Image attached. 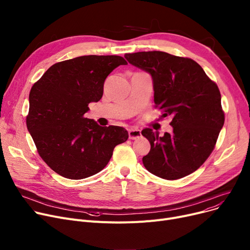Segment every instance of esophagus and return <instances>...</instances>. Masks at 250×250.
<instances>
[{"mask_svg":"<svg viewBox=\"0 0 250 250\" xmlns=\"http://www.w3.org/2000/svg\"><path fill=\"white\" fill-rule=\"evenodd\" d=\"M142 134H141V130L137 129V128H129L128 129V138L130 140H137L139 138H141Z\"/></svg>","mask_w":250,"mask_h":250,"instance_id":"obj_1","label":"esophagus"}]
</instances>
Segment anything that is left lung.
<instances>
[{"label": "left lung", "mask_w": 250, "mask_h": 250, "mask_svg": "<svg viewBox=\"0 0 250 250\" xmlns=\"http://www.w3.org/2000/svg\"><path fill=\"white\" fill-rule=\"evenodd\" d=\"M125 58L152 76L155 107L163 113L160 118L172 117L171 134L159 137L152 128L142 130L151 144L150 152L143 157L144 166L167 180L194 172L213 152L224 125L217 84L188 58L156 50L125 54Z\"/></svg>", "instance_id": "1"}]
</instances>
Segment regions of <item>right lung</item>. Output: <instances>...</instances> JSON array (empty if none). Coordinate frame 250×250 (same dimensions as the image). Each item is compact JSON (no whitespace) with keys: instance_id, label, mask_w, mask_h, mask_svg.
<instances>
[{"instance_id":"add662e5","label":"right lung","mask_w":250,"mask_h":250,"mask_svg":"<svg viewBox=\"0 0 250 250\" xmlns=\"http://www.w3.org/2000/svg\"><path fill=\"white\" fill-rule=\"evenodd\" d=\"M126 61L120 56H83L52 64L32 86L26 125L42 159L69 179L94 175L107 165L125 128L100 126L85 117L103 95L107 76Z\"/></svg>"}]
</instances>
